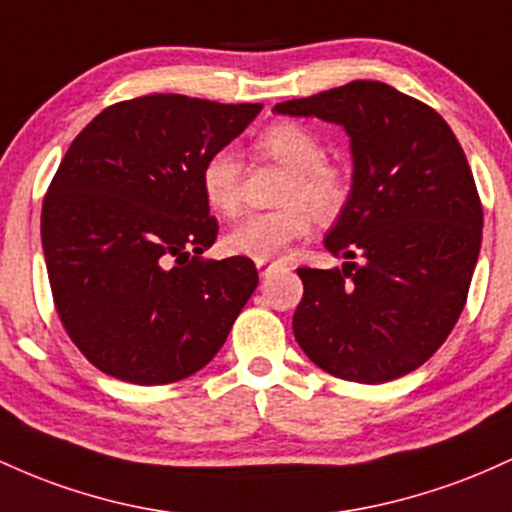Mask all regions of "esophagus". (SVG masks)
Returning a JSON list of instances; mask_svg holds the SVG:
<instances>
[{"label":"esophagus","mask_w":512,"mask_h":512,"mask_svg":"<svg viewBox=\"0 0 512 512\" xmlns=\"http://www.w3.org/2000/svg\"><path fill=\"white\" fill-rule=\"evenodd\" d=\"M256 268H258V271H261V273H266L268 268H271V263H268L266 258H258V261H256Z\"/></svg>","instance_id":"1"}]
</instances>
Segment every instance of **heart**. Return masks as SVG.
Listing matches in <instances>:
<instances>
[{
  "label": "heart",
  "instance_id": "1",
  "mask_svg": "<svg viewBox=\"0 0 512 512\" xmlns=\"http://www.w3.org/2000/svg\"><path fill=\"white\" fill-rule=\"evenodd\" d=\"M258 157L287 169L280 191L283 208L251 212L225 234V249L234 256L271 258L307 237L312 222L338 220L353 195V176L343 164L326 159L324 140L295 120H275L258 132L254 142ZM244 169L237 154L217 149L200 166V191L210 210L234 215L241 205Z\"/></svg>",
  "mask_w": 512,
  "mask_h": 512
}]
</instances>
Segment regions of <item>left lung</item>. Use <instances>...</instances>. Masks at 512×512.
<instances>
[{"mask_svg":"<svg viewBox=\"0 0 512 512\" xmlns=\"http://www.w3.org/2000/svg\"><path fill=\"white\" fill-rule=\"evenodd\" d=\"M338 123L353 149V195L324 246L343 268H297L292 331L333 377L382 384L421 367L467 304L481 249L479 191L455 132L428 103L350 82L275 106Z\"/></svg>","mask_w":512,"mask_h":512,"instance_id":"left-lung-1","label":"left lung"}]
</instances>
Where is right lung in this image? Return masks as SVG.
<instances>
[{
    "instance_id": "add662e5",
    "label": "right lung",
    "mask_w": 512,
    "mask_h": 512,
    "mask_svg": "<svg viewBox=\"0 0 512 512\" xmlns=\"http://www.w3.org/2000/svg\"><path fill=\"white\" fill-rule=\"evenodd\" d=\"M261 103L152 94L101 111L57 166L40 237L53 302L91 365L132 384H171L225 346L258 285L251 258H205L217 220L200 166Z\"/></svg>"
}]
</instances>
